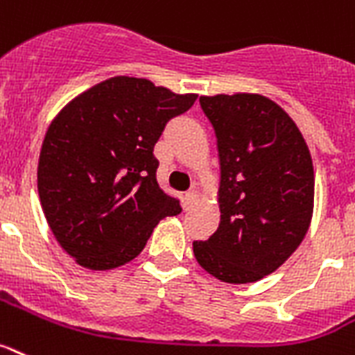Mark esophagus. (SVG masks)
<instances>
[{
  "label": "esophagus",
  "mask_w": 355,
  "mask_h": 355,
  "mask_svg": "<svg viewBox=\"0 0 355 355\" xmlns=\"http://www.w3.org/2000/svg\"><path fill=\"white\" fill-rule=\"evenodd\" d=\"M198 198H199V193L196 192V190H189V192L184 193V196H183V207H184V210H189V208L192 207L193 202L198 201Z\"/></svg>",
  "instance_id": "esophagus-1"
}]
</instances>
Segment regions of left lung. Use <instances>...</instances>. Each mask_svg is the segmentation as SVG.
Returning a JSON list of instances; mask_svg holds the SVG:
<instances>
[{
  "label": "left lung",
  "instance_id": "1",
  "mask_svg": "<svg viewBox=\"0 0 355 355\" xmlns=\"http://www.w3.org/2000/svg\"><path fill=\"white\" fill-rule=\"evenodd\" d=\"M219 150L220 223L193 242L202 269L226 284L277 271L302 244L314 208V168L304 136L271 98L235 93L199 98Z\"/></svg>",
  "mask_w": 355,
  "mask_h": 355
}]
</instances>
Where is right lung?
<instances>
[{
    "mask_svg": "<svg viewBox=\"0 0 355 355\" xmlns=\"http://www.w3.org/2000/svg\"><path fill=\"white\" fill-rule=\"evenodd\" d=\"M196 98L120 75L75 96L51 120L39 154V199L78 266L105 271L131 262L156 224L180 214V201L157 184L153 150L166 122Z\"/></svg>",
    "mask_w": 355,
    "mask_h": 355,
    "instance_id": "obj_1",
    "label": "right lung"
}]
</instances>
